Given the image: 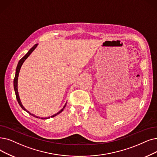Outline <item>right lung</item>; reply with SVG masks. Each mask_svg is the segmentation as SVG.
<instances>
[{"mask_svg": "<svg viewBox=\"0 0 157 157\" xmlns=\"http://www.w3.org/2000/svg\"><path fill=\"white\" fill-rule=\"evenodd\" d=\"M37 45H38V44H35V45H34V46L32 47V48L28 52V53H27L22 58H21V59H20V61H19L18 63V65H17V69H16L15 76V78H14V81H13V85H14V90H15V94H16V98H17V101H18V103L19 105H20V106H21V108L23 109L24 110H25V112H28L29 114H30L31 115H32V116L35 117H36V118H40V117L36 116V115H35L34 114L31 113V112H29L28 110H27L24 107V106L22 105V103H21V101H20V98H19V95H18V85H17V84H18V74H19V72H20V68H21V67H22L23 63L24 62V61L29 57V56L31 54V52L36 49V47H37ZM66 104H67V103H65V106H63V108L62 109V110H61L59 112H58V113H56V114L53 115L52 116H51V117H54V116H56V115H57L58 114H59V113H60L61 112H62L63 110V109L65 108V106H66ZM48 118H50V117H42L41 119H48Z\"/></svg>", "mask_w": 157, "mask_h": 157, "instance_id": "add662e5", "label": "right lung"}]
</instances>
